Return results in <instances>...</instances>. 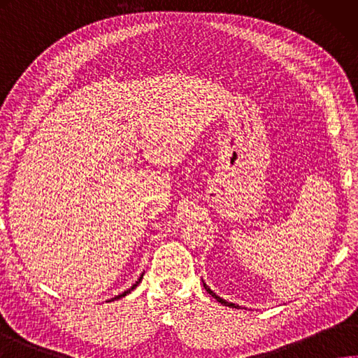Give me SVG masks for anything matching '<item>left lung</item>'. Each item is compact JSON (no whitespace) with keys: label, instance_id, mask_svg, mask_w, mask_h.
I'll return each mask as SVG.
<instances>
[{"label":"left lung","instance_id":"8db88e82","mask_svg":"<svg viewBox=\"0 0 358 358\" xmlns=\"http://www.w3.org/2000/svg\"><path fill=\"white\" fill-rule=\"evenodd\" d=\"M202 285H204V288L207 289V293H208V294H212V296H213V298H215V299H217V301L220 302V304H222V306H227V307H232V308H240V306H238V304H234V302H229V301H226V299H222V298H220V296H218L217 293H215V292H212V289H210V287H207V284H206V282H204V280H202Z\"/></svg>","mask_w":358,"mask_h":358}]
</instances>
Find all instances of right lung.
Returning <instances> with one entry per match:
<instances>
[{"label":"right lung","instance_id":"1","mask_svg":"<svg viewBox=\"0 0 358 358\" xmlns=\"http://www.w3.org/2000/svg\"><path fill=\"white\" fill-rule=\"evenodd\" d=\"M143 274H145V273H141V275H140V278H138V280H137V282H136V284H134V285H132L131 288H127V289H126V292H123V293H121V294L115 296V298H112L110 301H113V299H121V298H124V296H126V294H129V293L132 292V289H134V288H137V285L140 284V282H141V279H143Z\"/></svg>","mask_w":358,"mask_h":358}]
</instances>
